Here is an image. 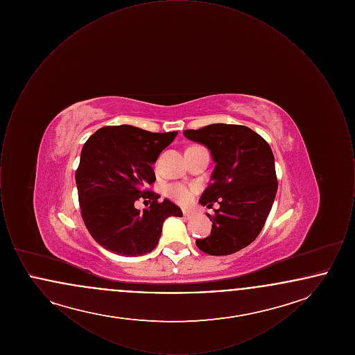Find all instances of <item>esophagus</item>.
Instances as JSON below:
<instances>
[{"label":"esophagus","instance_id":"1","mask_svg":"<svg viewBox=\"0 0 355 355\" xmlns=\"http://www.w3.org/2000/svg\"><path fill=\"white\" fill-rule=\"evenodd\" d=\"M182 213H184V216H185L186 218H190V217L193 216V213H191L190 210H184Z\"/></svg>","mask_w":355,"mask_h":355}]
</instances>
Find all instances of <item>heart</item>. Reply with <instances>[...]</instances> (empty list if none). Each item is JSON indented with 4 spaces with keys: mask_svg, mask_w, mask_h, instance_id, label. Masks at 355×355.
I'll return each mask as SVG.
<instances>
[{
    "mask_svg": "<svg viewBox=\"0 0 355 355\" xmlns=\"http://www.w3.org/2000/svg\"><path fill=\"white\" fill-rule=\"evenodd\" d=\"M166 193H168L170 198L174 200L175 202L186 205V203H189L193 200L194 190L191 187H187L185 185H171L168 187Z\"/></svg>",
    "mask_w": 355,
    "mask_h": 355,
    "instance_id": "heart-1",
    "label": "heart"
}]
</instances>
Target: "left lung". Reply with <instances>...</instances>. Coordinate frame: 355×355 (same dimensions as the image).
I'll use <instances>...</instances> for the list:
<instances>
[{
  "label": "left lung",
  "instance_id": "1",
  "mask_svg": "<svg viewBox=\"0 0 355 355\" xmlns=\"http://www.w3.org/2000/svg\"><path fill=\"white\" fill-rule=\"evenodd\" d=\"M184 135L206 146L216 164L200 203L209 209L218 206L214 216L206 214L213 222L210 236L196 245L210 255L236 253L261 233L277 194L270 146L242 125L213 123Z\"/></svg>",
  "mask_w": 355,
  "mask_h": 355
}]
</instances>
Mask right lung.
Masks as SVG:
<instances>
[{
  "mask_svg": "<svg viewBox=\"0 0 355 355\" xmlns=\"http://www.w3.org/2000/svg\"><path fill=\"white\" fill-rule=\"evenodd\" d=\"M177 132L152 133L132 125L105 126L85 142L76 171L85 226L103 249L125 257L150 253L165 220L182 217L181 209L146 190L155 181L153 164ZM139 198L153 203L144 211Z\"/></svg>",
  "mask_w": 355,
  "mask_h": 355,
  "instance_id": "add662e5",
  "label": "right lung"
}]
</instances>
